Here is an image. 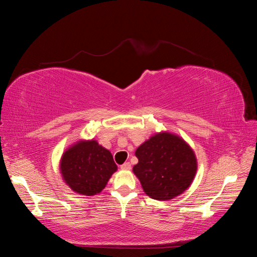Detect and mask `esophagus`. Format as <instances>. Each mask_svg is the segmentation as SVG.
Instances as JSON below:
<instances>
[{
  "mask_svg": "<svg viewBox=\"0 0 257 257\" xmlns=\"http://www.w3.org/2000/svg\"><path fill=\"white\" fill-rule=\"evenodd\" d=\"M120 167H121V169H123V170H130V169H131V164H130L128 162H125V163H124V164H122Z\"/></svg>",
  "mask_w": 257,
  "mask_h": 257,
  "instance_id": "obj_1",
  "label": "esophagus"
}]
</instances>
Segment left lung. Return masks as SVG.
I'll list each match as a JSON object with an SVG mask.
<instances>
[{
  "instance_id": "left-lung-1",
  "label": "left lung",
  "mask_w": 257,
  "mask_h": 257,
  "mask_svg": "<svg viewBox=\"0 0 257 257\" xmlns=\"http://www.w3.org/2000/svg\"><path fill=\"white\" fill-rule=\"evenodd\" d=\"M133 172L148 196L168 200L189 188L196 174L195 154L183 139L169 133L152 136L137 148Z\"/></svg>"
}]
</instances>
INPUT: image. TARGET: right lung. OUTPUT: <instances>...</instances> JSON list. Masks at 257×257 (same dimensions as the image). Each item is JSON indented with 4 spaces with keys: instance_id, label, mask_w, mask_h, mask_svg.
<instances>
[{
    "instance_id": "1",
    "label": "right lung",
    "mask_w": 257,
    "mask_h": 257,
    "mask_svg": "<svg viewBox=\"0 0 257 257\" xmlns=\"http://www.w3.org/2000/svg\"><path fill=\"white\" fill-rule=\"evenodd\" d=\"M116 170L111 153L95 141L69 148L61 160V173L74 192L92 196L102 191Z\"/></svg>"
}]
</instances>
